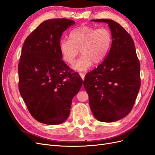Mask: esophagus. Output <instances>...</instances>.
Here are the masks:
<instances>
[{
    "instance_id": "1",
    "label": "esophagus",
    "mask_w": 155,
    "mask_h": 155,
    "mask_svg": "<svg viewBox=\"0 0 155 155\" xmlns=\"http://www.w3.org/2000/svg\"><path fill=\"white\" fill-rule=\"evenodd\" d=\"M79 75H80V76L82 78L83 80H84V79H85V74L83 73H79Z\"/></svg>"
}]
</instances>
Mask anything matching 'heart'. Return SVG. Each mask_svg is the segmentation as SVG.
Listing matches in <instances>:
<instances>
[{"label":"heart","mask_w":155,"mask_h":155,"mask_svg":"<svg viewBox=\"0 0 155 155\" xmlns=\"http://www.w3.org/2000/svg\"><path fill=\"white\" fill-rule=\"evenodd\" d=\"M112 43V34L107 28L81 26L74 29L69 34V40L59 43L62 58L68 64L74 63L79 53L81 55L76 61L72 68L84 71L94 64L101 63L105 59Z\"/></svg>","instance_id":"heart-1"}]
</instances>
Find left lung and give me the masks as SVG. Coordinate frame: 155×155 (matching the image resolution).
<instances>
[{"label":"left lung","instance_id":"8db88e82","mask_svg":"<svg viewBox=\"0 0 155 155\" xmlns=\"http://www.w3.org/2000/svg\"><path fill=\"white\" fill-rule=\"evenodd\" d=\"M109 25L112 45L105 60L86 74L83 85L95 118L114 122L129 114L140 88V64L132 37L118 22L92 20Z\"/></svg>","mask_w":155,"mask_h":155}]
</instances>
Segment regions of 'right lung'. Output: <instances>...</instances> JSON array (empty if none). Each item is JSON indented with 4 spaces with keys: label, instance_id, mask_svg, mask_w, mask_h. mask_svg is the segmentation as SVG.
<instances>
[{
    "label": "right lung",
    "instance_id": "obj_1",
    "mask_svg": "<svg viewBox=\"0 0 155 155\" xmlns=\"http://www.w3.org/2000/svg\"><path fill=\"white\" fill-rule=\"evenodd\" d=\"M75 22L45 21L27 37L18 66V89L30 113L41 123L60 124L70 114L72 98L83 80L61 59L63 32Z\"/></svg>",
    "mask_w": 155,
    "mask_h": 155
}]
</instances>
